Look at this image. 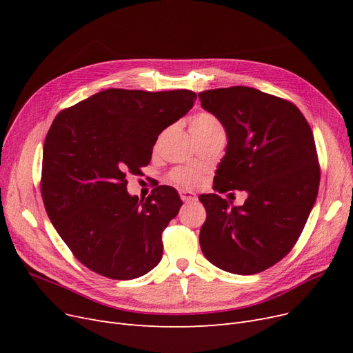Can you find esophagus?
Here are the masks:
<instances>
[{
  "mask_svg": "<svg viewBox=\"0 0 353 353\" xmlns=\"http://www.w3.org/2000/svg\"><path fill=\"white\" fill-rule=\"evenodd\" d=\"M180 199H181L183 201L189 203V201H194V200H197V196H196L194 193L189 192V190H180Z\"/></svg>",
  "mask_w": 353,
  "mask_h": 353,
  "instance_id": "1",
  "label": "esophagus"
}]
</instances>
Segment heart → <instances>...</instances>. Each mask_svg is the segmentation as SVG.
I'll list each match as a JSON object with an SVG mask.
<instances>
[{"mask_svg": "<svg viewBox=\"0 0 353 353\" xmlns=\"http://www.w3.org/2000/svg\"><path fill=\"white\" fill-rule=\"evenodd\" d=\"M190 130L194 137H199L213 132H223V125L212 113L201 111V113H197L192 117ZM170 180L180 188L193 189L200 184L201 174L194 169H190V167H177L170 173Z\"/></svg>", "mask_w": 353, "mask_h": 353, "instance_id": "obj_1", "label": "heart"}]
</instances>
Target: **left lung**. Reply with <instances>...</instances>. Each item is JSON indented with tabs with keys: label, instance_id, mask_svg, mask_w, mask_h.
Masks as SVG:
<instances>
[{
	"label": "left lung",
	"instance_id": "1",
	"mask_svg": "<svg viewBox=\"0 0 353 353\" xmlns=\"http://www.w3.org/2000/svg\"><path fill=\"white\" fill-rule=\"evenodd\" d=\"M201 107L228 134L213 190H245L243 206L200 194L206 221L200 248L208 261L234 274H254L292 250L316 201L321 167L312 128L293 103L252 87L199 92Z\"/></svg>",
	"mask_w": 353,
	"mask_h": 353
}]
</instances>
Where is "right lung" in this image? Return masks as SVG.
<instances>
[{
	"label": "right lung",
	"instance_id": "obj_1",
	"mask_svg": "<svg viewBox=\"0 0 353 353\" xmlns=\"http://www.w3.org/2000/svg\"><path fill=\"white\" fill-rule=\"evenodd\" d=\"M196 99L190 90L108 88L54 119L43 150L44 208L90 270L128 281L161 261V233L183 203L170 186L141 200L130 196L125 174L141 173L159 134Z\"/></svg>",
	"mask_w": 353,
	"mask_h": 353
}]
</instances>
